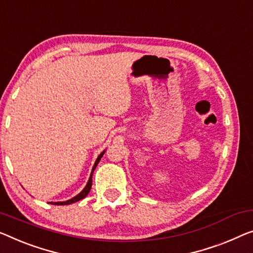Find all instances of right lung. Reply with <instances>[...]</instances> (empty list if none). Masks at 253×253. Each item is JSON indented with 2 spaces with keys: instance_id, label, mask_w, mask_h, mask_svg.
Wrapping results in <instances>:
<instances>
[{
  "instance_id": "right-lung-1",
  "label": "right lung",
  "mask_w": 253,
  "mask_h": 253,
  "mask_svg": "<svg viewBox=\"0 0 253 253\" xmlns=\"http://www.w3.org/2000/svg\"><path fill=\"white\" fill-rule=\"evenodd\" d=\"M104 152H105V150L103 151V152H101V153L99 154V157L96 158L95 163H94V166H93V168H92V171H90V176H89V178H88V182H87V184H86V186H85L84 188H83V191L81 192V193H78V194L76 195V197H74L73 199L67 200V201H61V202H51V205H55V206H66V205H71V203L77 202V201H79V200L84 199V198L86 197V195L88 194V192L90 191V187H92V176H93V171H94V169L96 168L97 164L100 163L101 158H102V156L104 154Z\"/></svg>"
}]
</instances>
